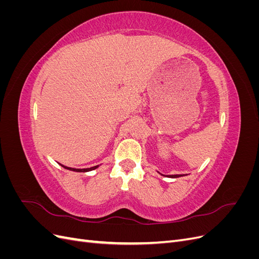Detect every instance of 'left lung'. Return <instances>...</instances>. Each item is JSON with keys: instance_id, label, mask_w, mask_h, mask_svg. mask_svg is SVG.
Here are the masks:
<instances>
[{"instance_id": "obj_1", "label": "left lung", "mask_w": 259, "mask_h": 259, "mask_svg": "<svg viewBox=\"0 0 259 259\" xmlns=\"http://www.w3.org/2000/svg\"><path fill=\"white\" fill-rule=\"evenodd\" d=\"M180 176H184V175H168V177H170V178H177Z\"/></svg>"}]
</instances>
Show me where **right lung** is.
I'll return each instance as SVG.
<instances>
[{
	"instance_id": "add662e5",
	"label": "right lung",
	"mask_w": 259,
	"mask_h": 259,
	"mask_svg": "<svg viewBox=\"0 0 259 259\" xmlns=\"http://www.w3.org/2000/svg\"><path fill=\"white\" fill-rule=\"evenodd\" d=\"M62 167H65L66 169H70V170H73V171H90V170H93V169H95V168H97L98 167V165H96V166H93V167H90V168H71V167H67V166H64V165H61Z\"/></svg>"
}]
</instances>
